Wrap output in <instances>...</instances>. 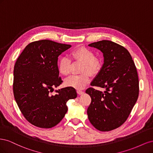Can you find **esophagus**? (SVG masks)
I'll return each mask as SVG.
<instances>
[{"mask_svg":"<svg viewBox=\"0 0 153 153\" xmlns=\"http://www.w3.org/2000/svg\"><path fill=\"white\" fill-rule=\"evenodd\" d=\"M77 93H78V94H79V95H82V94H83L84 93V92L81 91V90H78V91H77Z\"/></svg>","mask_w":153,"mask_h":153,"instance_id":"esophagus-1","label":"esophagus"}]
</instances>
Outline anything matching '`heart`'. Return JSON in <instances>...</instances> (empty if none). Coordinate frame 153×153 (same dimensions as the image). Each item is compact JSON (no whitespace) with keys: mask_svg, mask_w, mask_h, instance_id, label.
Instances as JSON below:
<instances>
[{"mask_svg":"<svg viewBox=\"0 0 153 153\" xmlns=\"http://www.w3.org/2000/svg\"><path fill=\"white\" fill-rule=\"evenodd\" d=\"M71 55L75 60L83 62L81 71L84 73L80 75L68 77L64 82V84L68 87L75 88L76 89H82L91 80L89 73H98L101 69V63L98 58L94 57V53L91 50L84 47H80L73 50ZM71 61L68 57H62L60 59L58 69L62 75H68L71 73Z\"/></svg>","mask_w":153,"mask_h":153,"instance_id":"1","label":"heart"}]
</instances>
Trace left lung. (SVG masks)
I'll return each mask as SVG.
<instances>
[{
	"label": "left lung",
	"instance_id": "obj_1",
	"mask_svg": "<svg viewBox=\"0 0 153 153\" xmlns=\"http://www.w3.org/2000/svg\"><path fill=\"white\" fill-rule=\"evenodd\" d=\"M89 46L100 50L104 57L103 66L91 85L105 91L92 87L86 90L91 98L87 113L94 128L108 131L126 121L137 102L139 92L137 68L130 53L121 45L102 40Z\"/></svg>",
	"mask_w": 153,
	"mask_h": 153
}]
</instances>
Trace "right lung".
I'll return each instance as SVG.
<instances>
[{"label":"right lung","instance_id":"right-lung-1","mask_svg":"<svg viewBox=\"0 0 153 153\" xmlns=\"http://www.w3.org/2000/svg\"><path fill=\"white\" fill-rule=\"evenodd\" d=\"M71 45L43 39L29 43L14 67L13 93L25 118L34 126L51 128L61 122L68 111L69 100L76 98L75 88L56 90L62 81L59 76L58 57Z\"/></svg>","mask_w":153,"mask_h":153}]
</instances>
